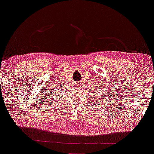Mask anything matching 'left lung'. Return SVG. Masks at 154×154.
<instances>
[{
  "mask_svg": "<svg viewBox=\"0 0 154 154\" xmlns=\"http://www.w3.org/2000/svg\"><path fill=\"white\" fill-rule=\"evenodd\" d=\"M96 87H97V86H96ZM99 87H100V86H99ZM100 88H101V87H100ZM99 94H100V93H99ZM104 94H105V93H104ZM104 99H106V98L104 97ZM107 100H108V98H107Z\"/></svg>",
  "mask_w": 154,
  "mask_h": 154,
  "instance_id": "8db88e82",
  "label": "left lung"
}]
</instances>
